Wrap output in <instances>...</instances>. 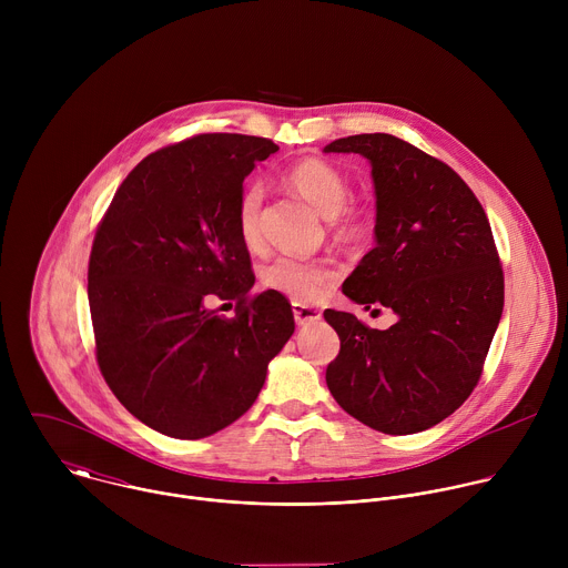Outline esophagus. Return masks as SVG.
<instances>
[{
    "label": "esophagus",
    "mask_w": 568,
    "mask_h": 568,
    "mask_svg": "<svg viewBox=\"0 0 568 568\" xmlns=\"http://www.w3.org/2000/svg\"><path fill=\"white\" fill-rule=\"evenodd\" d=\"M292 312H294L296 326H310V323H316L321 318V312L316 307H310L303 303H292Z\"/></svg>",
    "instance_id": "1"
}]
</instances>
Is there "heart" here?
Listing matches in <instances>:
<instances>
[{"label": "heart", "mask_w": 568, "mask_h": 568, "mask_svg": "<svg viewBox=\"0 0 568 568\" xmlns=\"http://www.w3.org/2000/svg\"><path fill=\"white\" fill-rule=\"evenodd\" d=\"M285 182L307 200L316 213L328 217L337 224L339 233L344 235H362L366 231V215L357 209H344L351 195L348 180L344 173L333 166L326 159H303L294 164ZM261 206H263V186L258 182L247 184L242 189L235 206V226L240 240L247 247H256L261 242ZM337 272L328 263L318 261H303L294 256H281L272 261L265 272L263 281L267 287L290 296L296 303H314L328 287L335 283Z\"/></svg>", "instance_id": "1"}]
</instances>
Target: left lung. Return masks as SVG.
Here are the masks:
<instances>
[{
  "mask_svg": "<svg viewBox=\"0 0 568 568\" xmlns=\"http://www.w3.org/2000/svg\"><path fill=\"white\" fill-rule=\"evenodd\" d=\"M323 150L366 156L375 186V247L342 290L366 310L397 314L375 331L351 312H323L342 342L328 388L375 432H425L474 390L504 312L488 215L447 164L393 134H355Z\"/></svg>",
  "mask_w": 568,
  "mask_h": 568,
  "instance_id": "8db88e82",
  "label": "left lung"
}]
</instances>
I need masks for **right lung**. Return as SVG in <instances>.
Listing matches in <instances>:
<instances>
[{
    "instance_id": "add662e5",
    "label": "right lung",
    "mask_w": 568,
    "mask_h": 568,
    "mask_svg": "<svg viewBox=\"0 0 568 568\" xmlns=\"http://www.w3.org/2000/svg\"><path fill=\"white\" fill-rule=\"evenodd\" d=\"M272 139L200 134L148 154L94 235L88 296L101 373L150 429L206 438L256 402L267 364L294 333L287 298L250 296L254 272L235 226L242 182ZM209 295L237 300L236 316Z\"/></svg>"
}]
</instances>
